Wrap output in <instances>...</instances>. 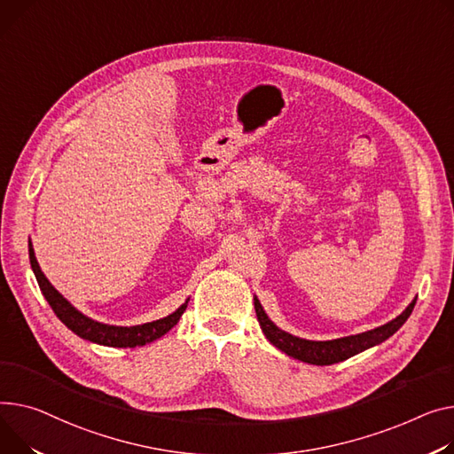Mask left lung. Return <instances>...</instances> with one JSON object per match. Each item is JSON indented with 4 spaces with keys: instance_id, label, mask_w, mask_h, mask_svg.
<instances>
[{
    "instance_id": "8db88e82",
    "label": "left lung",
    "mask_w": 454,
    "mask_h": 454,
    "mask_svg": "<svg viewBox=\"0 0 454 454\" xmlns=\"http://www.w3.org/2000/svg\"><path fill=\"white\" fill-rule=\"evenodd\" d=\"M416 305V297L411 301V305L392 321L361 332V334L356 336H347V338H340V340H330V341H312V340H303L288 334V332L281 330L274 321H271L262 305L259 303V299L254 295V307H255V314H257V321L261 325V330L264 332L266 340L278 347L281 352H285L286 356L305 361V364L310 365H332V364H340V361H345L359 352H364L371 347H376L380 343H383L385 340H388L395 332L400 330V326L409 319V316L412 314V309Z\"/></svg>"
}]
</instances>
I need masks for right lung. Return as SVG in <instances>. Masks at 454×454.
I'll use <instances>...</instances> for the list:
<instances>
[{"label":"right lung","mask_w":454,"mask_h":454,"mask_svg":"<svg viewBox=\"0 0 454 454\" xmlns=\"http://www.w3.org/2000/svg\"><path fill=\"white\" fill-rule=\"evenodd\" d=\"M28 259H30V268H33L36 281L40 285V290L43 294V297L47 299V303L51 305L52 312L56 314V317L62 321L69 330H73L76 336H80L82 340L93 341L98 345H106V347H118V348H135V347H142L147 345L151 341H155L159 338H162L164 334L178 323L180 316L184 314L188 301L184 305H180L173 314L151 321V323H144V325H135V326H116V325H106L100 321H95L87 317L85 314H82L80 310H76L69 301L59 294L45 278V274L42 271L36 255H35V248L33 243H28Z\"/></svg>","instance_id":"right-lung-1"}]
</instances>
